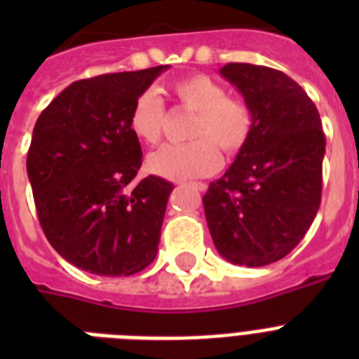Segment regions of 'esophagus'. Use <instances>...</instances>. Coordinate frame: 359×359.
<instances>
[{
  "label": "esophagus",
  "instance_id": "obj_1",
  "mask_svg": "<svg viewBox=\"0 0 359 359\" xmlns=\"http://www.w3.org/2000/svg\"><path fill=\"white\" fill-rule=\"evenodd\" d=\"M191 188H194V190H197V191H205L207 190V184H205V182H191Z\"/></svg>",
  "mask_w": 359,
  "mask_h": 359
}]
</instances>
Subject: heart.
I'll use <instances>...</instances> for the list:
<instances>
[{"mask_svg":"<svg viewBox=\"0 0 359 359\" xmlns=\"http://www.w3.org/2000/svg\"><path fill=\"white\" fill-rule=\"evenodd\" d=\"M173 93L191 111L194 141L184 145H163L147 160L149 171L169 180H191L212 175L222 163L219 147L235 154L248 143L253 128L251 108L240 98L227 97L224 86L207 74H190L173 83ZM163 106L154 89H147L134 100L128 126L137 140L156 143L162 134Z\"/></svg>","mask_w":359,"mask_h":359,"instance_id":"1","label":"heart"}]
</instances>
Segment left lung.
Returning <instances> with one entry per match:
<instances>
[{
  "mask_svg": "<svg viewBox=\"0 0 359 359\" xmlns=\"http://www.w3.org/2000/svg\"><path fill=\"white\" fill-rule=\"evenodd\" d=\"M219 74L253 114L248 143L203 197L216 250L233 264L266 266L289 255L317 216L326 137L317 106L283 72L227 63Z\"/></svg>",
  "mask_w": 359,
  "mask_h": 359,
  "instance_id": "8db88e82",
  "label": "left lung"
}]
</instances>
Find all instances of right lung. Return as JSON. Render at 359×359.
I'll list each match as a JSON object with an SVG mask.
<instances>
[{
    "mask_svg": "<svg viewBox=\"0 0 359 359\" xmlns=\"http://www.w3.org/2000/svg\"><path fill=\"white\" fill-rule=\"evenodd\" d=\"M104 74L70 83L36 119L27 152L36 214L48 242L97 276H132L154 261L173 184L147 177L128 126L141 93L168 70Z\"/></svg>",
    "mask_w": 359,
    "mask_h": 359,
    "instance_id": "right-lung-1",
    "label": "right lung"
}]
</instances>
